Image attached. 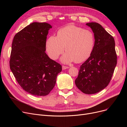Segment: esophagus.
Masks as SVG:
<instances>
[{
  "label": "esophagus",
  "instance_id": "esophagus-1",
  "mask_svg": "<svg viewBox=\"0 0 127 127\" xmlns=\"http://www.w3.org/2000/svg\"><path fill=\"white\" fill-rule=\"evenodd\" d=\"M67 68H68V66H64V65H62V69L63 70L65 69H67Z\"/></svg>",
  "mask_w": 127,
  "mask_h": 127
}]
</instances>
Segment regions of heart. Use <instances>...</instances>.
<instances>
[{
    "label": "heart",
    "mask_w": 127,
    "mask_h": 127,
    "mask_svg": "<svg viewBox=\"0 0 127 127\" xmlns=\"http://www.w3.org/2000/svg\"><path fill=\"white\" fill-rule=\"evenodd\" d=\"M95 43V35L92 30L68 25L59 30L57 36H50L47 40L46 47L49 57L56 60L63 53L65 47L67 53L62 61L81 63L90 57Z\"/></svg>",
    "instance_id": "obj_1"
}]
</instances>
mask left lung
<instances>
[{"instance_id":"8db88e82","label":"left lung","mask_w":127,"mask_h":127,"mask_svg":"<svg viewBox=\"0 0 127 127\" xmlns=\"http://www.w3.org/2000/svg\"><path fill=\"white\" fill-rule=\"evenodd\" d=\"M94 33L95 43L90 57L81 65L75 84L86 94L101 91L109 84L117 64L113 37L97 23H87Z\"/></svg>"}]
</instances>
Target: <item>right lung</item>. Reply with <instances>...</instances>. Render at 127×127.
I'll list each match as a JSON object with an SVG mask.
<instances>
[{"label": "right lung", "mask_w": 127, "mask_h": 127, "mask_svg": "<svg viewBox=\"0 0 127 127\" xmlns=\"http://www.w3.org/2000/svg\"><path fill=\"white\" fill-rule=\"evenodd\" d=\"M51 28L46 23H32L13 40L10 69L22 88L34 96L48 95L62 71L61 65L45 53L47 35Z\"/></svg>", "instance_id": "add662e5"}]
</instances>
